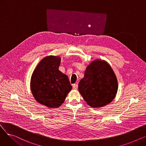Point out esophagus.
Wrapping results in <instances>:
<instances>
[{"mask_svg": "<svg viewBox=\"0 0 146 146\" xmlns=\"http://www.w3.org/2000/svg\"><path fill=\"white\" fill-rule=\"evenodd\" d=\"M73 88L74 89L77 90L78 88V85H77V84H74V85H73Z\"/></svg>", "mask_w": 146, "mask_h": 146, "instance_id": "obj_1", "label": "esophagus"}]
</instances>
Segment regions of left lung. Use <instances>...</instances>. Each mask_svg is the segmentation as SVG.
Here are the masks:
<instances>
[{
  "mask_svg": "<svg viewBox=\"0 0 146 146\" xmlns=\"http://www.w3.org/2000/svg\"><path fill=\"white\" fill-rule=\"evenodd\" d=\"M118 81L110 65L96 59L88 66L79 83V91L92 108H101L111 103L116 96Z\"/></svg>",
  "mask_w": 146,
  "mask_h": 146,
  "instance_id": "1",
  "label": "left lung"
}]
</instances>
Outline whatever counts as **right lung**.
Here are the masks:
<instances>
[{
    "mask_svg": "<svg viewBox=\"0 0 146 146\" xmlns=\"http://www.w3.org/2000/svg\"><path fill=\"white\" fill-rule=\"evenodd\" d=\"M60 62L59 56H46L38 64L31 79L34 98L49 108L60 106L72 89L67 76L59 70Z\"/></svg>",
    "mask_w": 146,
    "mask_h": 146,
    "instance_id": "right-lung-1",
    "label": "right lung"
}]
</instances>
